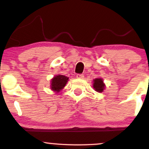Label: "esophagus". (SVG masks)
Listing matches in <instances>:
<instances>
[{
  "label": "esophagus",
  "mask_w": 149,
  "mask_h": 149,
  "mask_svg": "<svg viewBox=\"0 0 149 149\" xmlns=\"http://www.w3.org/2000/svg\"><path fill=\"white\" fill-rule=\"evenodd\" d=\"M76 78H84V75H83V74H80V73H78V74L76 75Z\"/></svg>",
  "instance_id": "obj_1"
}]
</instances>
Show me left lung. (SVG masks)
<instances>
[{
    "label": "left lung",
    "instance_id": "1",
    "mask_svg": "<svg viewBox=\"0 0 149 149\" xmlns=\"http://www.w3.org/2000/svg\"><path fill=\"white\" fill-rule=\"evenodd\" d=\"M93 88L98 92H102L104 89V84L102 78H96L93 80Z\"/></svg>",
    "mask_w": 149,
    "mask_h": 149
}]
</instances>
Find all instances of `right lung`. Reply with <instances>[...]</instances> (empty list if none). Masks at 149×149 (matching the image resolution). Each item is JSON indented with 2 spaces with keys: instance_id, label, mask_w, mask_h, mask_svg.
<instances>
[{
  "instance_id": "right-lung-1",
  "label": "right lung",
  "mask_w": 149,
  "mask_h": 149,
  "mask_svg": "<svg viewBox=\"0 0 149 149\" xmlns=\"http://www.w3.org/2000/svg\"><path fill=\"white\" fill-rule=\"evenodd\" d=\"M69 78L66 76H63V75H58V76H54L52 79V83H51V88L54 91L59 92L61 89L64 88L67 83Z\"/></svg>"
}]
</instances>
